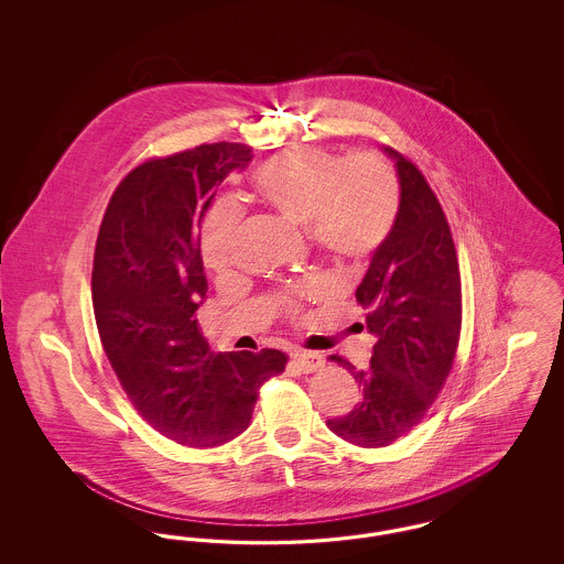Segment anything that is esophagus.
I'll list each match as a JSON object with an SVG mask.
<instances>
[{
	"mask_svg": "<svg viewBox=\"0 0 564 564\" xmlns=\"http://www.w3.org/2000/svg\"><path fill=\"white\" fill-rule=\"evenodd\" d=\"M292 361L297 366L300 372L311 375L323 368V357L319 352H311V350H294L292 352Z\"/></svg>",
	"mask_w": 564,
	"mask_h": 564,
	"instance_id": "esophagus-1",
	"label": "esophagus"
}]
</instances>
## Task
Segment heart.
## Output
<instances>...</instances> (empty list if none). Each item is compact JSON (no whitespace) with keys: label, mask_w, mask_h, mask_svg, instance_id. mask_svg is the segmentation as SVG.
I'll return each mask as SVG.
<instances>
[{"label":"heart","mask_w":564,"mask_h":564,"mask_svg":"<svg viewBox=\"0 0 564 564\" xmlns=\"http://www.w3.org/2000/svg\"><path fill=\"white\" fill-rule=\"evenodd\" d=\"M249 194L279 217L304 228L308 239L332 258L361 264L389 239L400 212V184L393 169L376 156H345L319 145L297 148L262 162L249 175ZM239 212L215 203L203 221V262L215 270L230 267ZM315 279L308 294H322Z\"/></svg>","instance_id":"1"}]
</instances>
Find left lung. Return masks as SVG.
I'll return each instance as SVG.
<instances>
[{
    "mask_svg": "<svg viewBox=\"0 0 564 564\" xmlns=\"http://www.w3.org/2000/svg\"><path fill=\"white\" fill-rule=\"evenodd\" d=\"M382 152L395 162L400 212L355 292L376 338L370 368L329 357L355 376L361 400L327 427L361 448L389 446L419 425L451 375L460 334V274L446 215L412 162Z\"/></svg>",
    "mask_w": 564,
    "mask_h": 564,
    "instance_id": "obj_1",
    "label": "left lung"
}]
</instances>
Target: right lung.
Segmentation results:
<instances>
[{"instance_id":"add662e5","label":"right lung","mask_w":564,"mask_h":564,"mask_svg":"<svg viewBox=\"0 0 564 564\" xmlns=\"http://www.w3.org/2000/svg\"><path fill=\"white\" fill-rule=\"evenodd\" d=\"M242 143H205L143 162L116 188L93 264L101 345L139 414L189 448H214L249 427L260 387L285 370L276 349L212 352L196 311L207 279L200 221Z\"/></svg>"}]
</instances>
